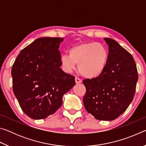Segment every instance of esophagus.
<instances>
[{"label":"esophagus","instance_id":"esophagus-1","mask_svg":"<svg viewBox=\"0 0 146 146\" xmlns=\"http://www.w3.org/2000/svg\"><path fill=\"white\" fill-rule=\"evenodd\" d=\"M75 82H76V84H80V83L82 82V80H81L79 78L76 77V78H75Z\"/></svg>","mask_w":146,"mask_h":146}]
</instances>
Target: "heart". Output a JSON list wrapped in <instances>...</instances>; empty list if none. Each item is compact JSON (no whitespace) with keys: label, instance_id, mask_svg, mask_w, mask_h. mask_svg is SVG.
I'll list each match as a JSON object with an SVG mask.
<instances>
[{"label":"heart","instance_id":"b5f03b06","mask_svg":"<svg viewBox=\"0 0 146 146\" xmlns=\"http://www.w3.org/2000/svg\"><path fill=\"white\" fill-rule=\"evenodd\" d=\"M109 53L102 44L86 42L73 46L69 55L61 56L60 62L64 70L71 72L78 64L79 73L83 76L93 78L100 76L107 65Z\"/></svg>","mask_w":146,"mask_h":146}]
</instances>
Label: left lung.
<instances>
[{
  "label": "left lung",
  "instance_id": "1",
  "mask_svg": "<svg viewBox=\"0 0 146 146\" xmlns=\"http://www.w3.org/2000/svg\"><path fill=\"white\" fill-rule=\"evenodd\" d=\"M109 46L107 65L99 76L85 79L84 106L96 119L115 120L127 110L135 93L138 76L132 55L112 38H104Z\"/></svg>",
  "mask_w": 146,
  "mask_h": 146
}]
</instances>
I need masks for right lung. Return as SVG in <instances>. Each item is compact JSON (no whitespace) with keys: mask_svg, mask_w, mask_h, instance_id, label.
Segmentation results:
<instances>
[{"mask_svg":"<svg viewBox=\"0 0 146 146\" xmlns=\"http://www.w3.org/2000/svg\"><path fill=\"white\" fill-rule=\"evenodd\" d=\"M62 38H38L21 51L13 65V90L25 114L42 119L62 104L64 94L75 85V76L60 68Z\"/></svg>","mask_w":146,"mask_h":146,"instance_id":"right-lung-1","label":"right lung"}]
</instances>
